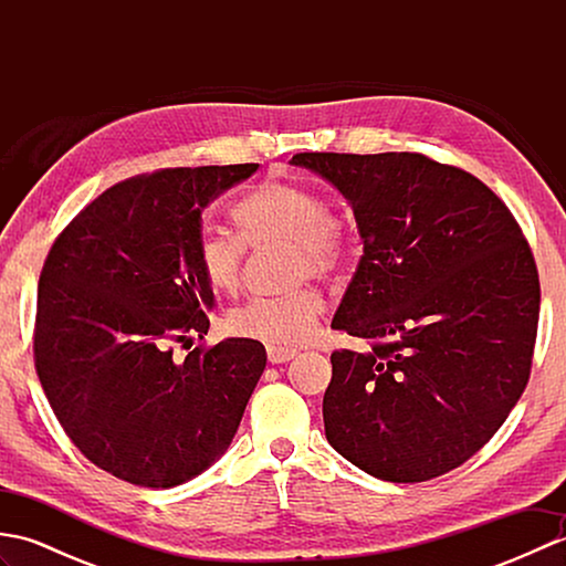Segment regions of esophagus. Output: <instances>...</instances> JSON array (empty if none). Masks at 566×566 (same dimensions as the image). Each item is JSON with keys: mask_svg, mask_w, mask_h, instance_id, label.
<instances>
[{"mask_svg": "<svg viewBox=\"0 0 566 566\" xmlns=\"http://www.w3.org/2000/svg\"><path fill=\"white\" fill-rule=\"evenodd\" d=\"M296 350H290V347H268V359L272 365H282V363H290V359H294Z\"/></svg>", "mask_w": 566, "mask_h": 566, "instance_id": "esophagus-1", "label": "esophagus"}]
</instances>
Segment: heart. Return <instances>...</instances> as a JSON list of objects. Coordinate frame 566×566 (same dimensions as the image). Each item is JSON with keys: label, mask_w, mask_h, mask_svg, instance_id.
Masks as SVG:
<instances>
[{"label": "heart", "mask_w": 566, "mask_h": 566, "mask_svg": "<svg viewBox=\"0 0 566 566\" xmlns=\"http://www.w3.org/2000/svg\"><path fill=\"white\" fill-rule=\"evenodd\" d=\"M233 219L248 245L292 243L298 276L326 274L343 250V233L331 216L328 201L304 185L272 179L235 203ZM245 244L223 228L207 226L197 238V262L207 282L219 292L238 286ZM323 314V298L314 290L286 296H258L228 314V331L272 347L302 345Z\"/></svg>", "instance_id": "1"}]
</instances>
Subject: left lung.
<instances>
[{
	"mask_svg": "<svg viewBox=\"0 0 566 566\" xmlns=\"http://www.w3.org/2000/svg\"><path fill=\"white\" fill-rule=\"evenodd\" d=\"M340 191L363 238L331 326L326 438L384 482H428L494 438L531 377L539 280L494 191L420 153H298Z\"/></svg>",
	"mask_w": 566,
	"mask_h": 566,
	"instance_id": "left-lung-1",
	"label": "left lung"
}]
</instances>
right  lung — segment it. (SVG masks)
Returning a JSON list of instances; mask_svg holds the SVG:
<instances>
[{"instance_id":"obj_1","label":"right lung","mask_w":566,"mask_h":566,"mask_svg":"<svg viewBox=\"0 0 566 566\" xmlns=\"http://www.w3.org/2000/svg\"><path fill=\"white\" fill-rule=\"evenodd\" d=\"M260 165L175 167L87 203L48 252L33 355L75 448L128 484L170 489L228 450L268 365L262 343H172L209 331L213 290L197 262L201 211Z\"/></svg>"}]
</instances>
